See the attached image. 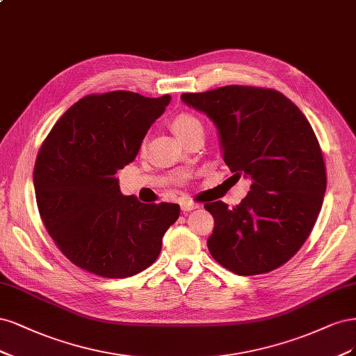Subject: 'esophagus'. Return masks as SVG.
Instances as JSON below:
<instances>
[{"instance_id": "esophagus-1", "label": "esophagus", "mask_w": 356, "mask_h": 356, "mask_svg": "<svg viewBox=\"0 0 356 356\" xmlns=\"http://www.w3.org/2000/svg\"><path fill=\"white\" fill-rule=\"evenodd\" d=\"M180 205H181V210H183V211H192V210L200 207V204L192 201V200H183Z\"/></svg>"}]
</instances>
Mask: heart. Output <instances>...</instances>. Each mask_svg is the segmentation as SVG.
Listing matches in <instances>:
<instances>
[{"instance_id": "obj_1", "label": "heart", "mask_w": 356, "mask_h": 356, "mask_svg": "<svg viewBox=\"0 0 356 356\" xmlns=\"http://www.w3.org/2000/svg\"><path fill=\"white\" fill-rule=\"evenodd\" d=\"M173 129L181 137V139H185L188 134H191L192 131L202 129V122L201 120L193 115L191 112H180L177 115L173 118Z\"/></svg>"}]
</instances>
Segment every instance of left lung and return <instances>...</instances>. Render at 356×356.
I'll return each mask as SVG.
<instances>
[{
  "label": "left lung",
  "instance_id": "1",
  "mask_svg": "<svg viewBox=\"0 0 356 356\" xmlns=\"http://www.w3.org/2000/svg\"><path fill=\"white\" fill-rule=\"evenodd\" d=\"M181 100L209 115L234 176L251 177L236 207L204 204L214 217L213 259L236 275H260L289 261L311 235L323 207V149L302 111L273 88L225 86Z\"/></svg>",
  "mask_w": 356,
  "mask_h": 356
}]
</instances>
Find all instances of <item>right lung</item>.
Instances as JSON below:
<instances>
[{
    "label": "right lung",
    "instance_id": "right-lung-1",
    "mask_svg": "<svg viewBox=\"0 0 356 356\" xmlns=\"http://www.w3.org/2000/svg\"><path fill=\"white\" fill-rule=\"evenodd\" d=\"M171 97L115 90L79 99L45 137L33 168L41 220L75 266L127 278L158 259L179 204L124 197L115 173L139 152Z\"/></svg>",
    "mask_w": 356,
    "mask_h": 356
}]
</instances>
